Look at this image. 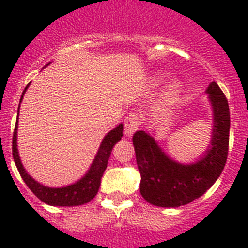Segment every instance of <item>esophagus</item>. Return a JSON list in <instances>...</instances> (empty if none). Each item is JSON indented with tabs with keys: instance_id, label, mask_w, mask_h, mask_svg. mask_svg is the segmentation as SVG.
<instances>
[{
	"instance_id": "1",
	"label": "esophagus",
	"mask_w": 248,
	"mask_h": 248,
	"mask_svg": "<svg viewBox=\"0 0 248 248\" xmlns=\"http://www.w3.org/2000/svg\"><path fill=\"white\" fill-rule=\"evenodd\" d=\"M138 126H140L138 113L131 112L126 116V119H124V133H126V136H128V137L132 136L138 129Z\"/></svg>"
}]
</instances>
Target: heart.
Instances as JSON below:
<instances>
[{"label":"heart","mask_w":248,"mask_h":248,"mask_svg":"<svg viewBox=\"0 0 248 248\" xmlns=\"http://www.w3.org/2000/svg\"><path fill=\"white\" fill-rule=\"evenodd\" d=\"M177 90H178V85H171V88H170L171 95H174V93H177Z\"/></svg>","instance_id":"1"}]
</instances>
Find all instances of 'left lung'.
I'll return each instance as SVG.
<instances>
[{
  "mask_svg": "<svg viewBox=\"0 0 248 248\" xmlns=\"http://www.w3.org/2000/svg\"><path fill=\"white\" fill-rule=\"evenodd\" d=\"M206 93L214 108L213 140L205 157L195 164L184 166L171 160L143 131L133 135L140 194L155 206L178 207L189 204L210 189L224 170L229 153V102L215 81L209 85Z\"/></svg>",
  "mask_w": 248,
  "mask_h": 248,
  "instance_id": "obj_1",
  "label": "left lung"
}]
</instances>
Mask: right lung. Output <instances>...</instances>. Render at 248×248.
I'll return each mask as SVG.
<instances>
[{
    "mask_svg": "<svg viewBox=\"0 0 248 248\" xmlns=\"http://www.w3.org/2000/svg\"><path fill=\"white\" fill-rule=\"evenodd\" d=\"M28 85L24 88V91L21 96V101L23 99V95ZM17 124H18V119L16 121L15 132H13L12 137L13 159H15L16 166H17V169H18L19 174H21L22 179L24 180L27 186L33 191V194L37 196L38 199L42 200L46 204L52 205V206H78V205L86 204V202H89L91 199L95 198L100 188L102 174H104L105 169L108 167L111 151H112L113 146L121 140L122 135H124L122 133V131H124L122 124H119L116 128H113L104 138L99 152H97V155L95 157L93 166H91L90 170L88 171L85 177L81 178L75 184L64 186V188H46V186H43V185L35 182L33 178H31V175L26 173L23 166H22L18 155V149H17Z\"/></svg>",
    "mask_w": 248,
    "mask_h": 248,
    "instance_id": "right-lung-1",
    "label": "right lung"
}]
</instances>
